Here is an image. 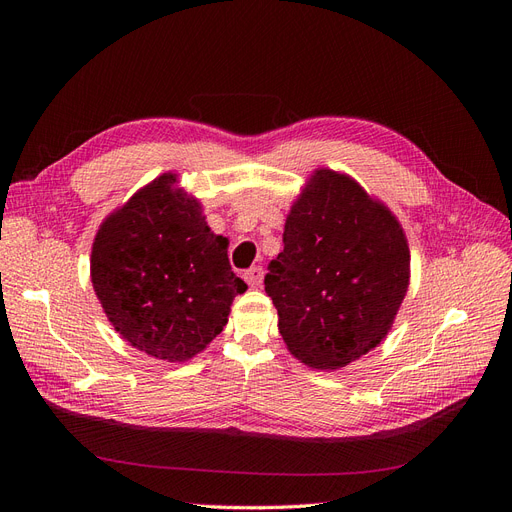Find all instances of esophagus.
<instances>
[{"mask_svg": "<svg viewBox=\"0 0 512 512\" xmlns=\"http://www.w3.org/2000/svg\"><path fill=\"white\" fill-rule=\"evenodd\" d=\"M262 277H265V271H262V267H252V269H247L243 273V280L250 284L252 288H258L262 284Z\"/></svg>", "mask_w": 512, "mask_h": 512, "instance_id": "34e87169", "label": "esophagus"}]
</instances>
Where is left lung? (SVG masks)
Wrapping results in <instances>:
<instances>
[{
	"label": "left lung",
	"mask_w": 512,
	"mask_h": 512,
	"mask_svg": "<svg viewBox=\"0 0 512 512\" xmlns=\"http://www.w3.org/2000/svg\"><path fill=\"white\" fill-rule=\"evenodd\" d=\"M410 284L395 213L350 175L316 168L294 200L265 290L294 359L335 371L389 335Z\"/></svg>",
	"instance_id": "1"
}]
</instances>
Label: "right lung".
Returning <instances> with one entry per match:
<instances>
[{
	"label": "right lung",
	"instance_id": "obj_1",
	"mask_svg": "<svg viewBox=\"0 0 512 512\" xmlns=\"http://www.w3.org/2000/svg\"><path fill=\"white\" fill-rule=\"evenodd\" d=\"M162 173L108 213L91 247V284L113 329L168 363L190 361L228 322L245 292L228 239L209 228L203 205Z\"/></svg>",
	"mask_w": 512,
	"mask_h": 512
}]
</instances>
